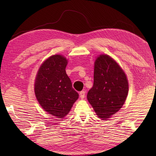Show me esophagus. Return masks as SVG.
Returning <instances> with one entry per match:
<instances>
[{
	"label": "esophagus",
	"instance_id": "34e87169",
	"mask_svg": "<svg viewBox=\"0 0 156 156\" xmlns=\"http://www.w3.org/2000/svg\"><path fill=\"white\" fill-rule=\"evenodd\" d=\"M85 94H86V92L84 90H82L80 92V97L81 98H84L85 97Z\"/></svg>",
	"mask_w": 156,
	"mask_h": 156
}]
</instances>
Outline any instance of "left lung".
I'll return each mask as SVG.
<instances>
[{"mask_svg": "<svg viewBox=\"0 0 156 156\" xmlns=\"http://www.w3.org/2000/svg\"><path fill=\"white\" fill-rule=\"evenodd\" d=\"M128 81L124 72L110 56L101 55L94 64V84L87 98L102 120L120 110L127 98Z\"/></svg>", "mask_w": 156, "mask_h": 156, "instance_id": "1", "label": "left lung"}]
</instances>
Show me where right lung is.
I'll return each instance as SVG.
<instances>
[{
	"label": "right lung",
	"instance_id": "right-lung-1",
	"mask_svg": "<svg viewBox=\"0 0 156 156\" xmlns=\"http://www.w3.org/2000/svg\"><path fill=\"white\" fill-rule=\"evenodd\" d=\"M68 62L54 55L39 68L35 82V93L39 103L48 113L61 119L67 115L78 98L66 72Z\"/></svg>",
	"mask_w": 156,
	"mask_h": 156
}]
</instances>
